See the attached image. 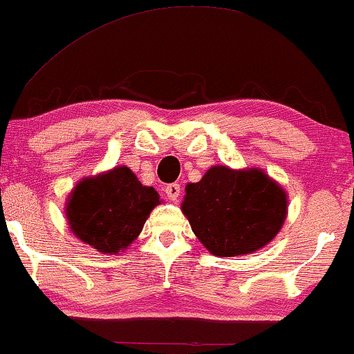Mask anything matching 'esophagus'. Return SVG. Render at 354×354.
Masks as SVG:
<instances>
[{"label": "esophagus", "instance_id": "34e87169", "mask_svg": "<svg viewBox=\"0 0 354 354\" xmlns=\"http://www.w3.org/2000/svg\"><path fill=\"white\" fill-rule=\"evenodd\" d=\"M166 195H167V198L169 200H177L178 198V195H180V185H178V183H171V185H167L166 187Z\"/></svg>", "mask_w": 354, "mask_h": 354}]
</instances>
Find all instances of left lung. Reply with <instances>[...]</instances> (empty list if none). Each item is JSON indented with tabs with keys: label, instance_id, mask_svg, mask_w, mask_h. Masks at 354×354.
Masks as SVG:
<instances>
[{
	"label": "left lung",
	"instance_id": "left-lung-1",
	"mask_svg": "<svg viewBox=\"0 0 354 354\" xmlns=\"http://www.w3.org/2000/svg\"><path fill=\"white\" fill-rule=\"evenodd\" d=\"M182 212L211 254L232 258L274 240L287 217L288 198L263 169L212 166L200 182L185 187Z\"/></svg>",
	"mask_w": 354,
	"mask_h": 354
}]
</instances>
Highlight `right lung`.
<instances>
[{
	"mask_svg": "<svg viewBox=\"0 0 354 354\" xmlns=\"http://www.w3.org/2000/svg\"><path fill=\"white\" fill-rule=\"evenodd\" d=\"M161 203L127 166H118L77 183L66 201V219L77 239L103 254H119L142 232Z\"/></svg>",
	"mask_w": 354,
	"mask_h": 354,
	"instance_id": "1",
	"label": "right lung"
}]
</instances>
